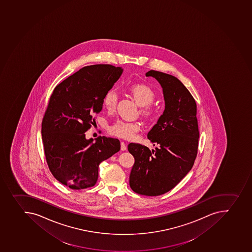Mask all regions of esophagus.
Segmentation results:
<instances>
[{"instance_id":"34e87169","label":"esophagus","mask_w":252,"mask_h":252,"mask_svg":"<svg viewBox=\"0 0 252 252\" xmlns=\"http://www.w3.org/2000/svg\"><path fill=\"white\" fill-rule=\"evenodd\" d=\"M120 150H122V151L127 150V145H126L125 142H121L120 143Z\"/></svg>"}]
</instances>
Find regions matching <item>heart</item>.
Wrapping results in <instances>:
<instances>
[{
	"label": "heart",
	"instance_id": "b5f03b06",
	"mask_svg": "<svg viewBox=\"0 0 252 252\" xmlns=\"http://www.w3.org/2000/svg\"><path fill=\"white\" fill-rule=\"evenodd\" d=\"M129 92L136 101V103L144 107L143 112L150 114V108L148 105L154 101L155 97V91L151 87L142 83H136L129 87ZM117 101V93L115 90H110L105 94L102 98V103L105 108L111 111L116 107ZM140 129V124L137 122H127L120 120L111 127V132L121 138L131 139L133 137L135 132Z\"/></svg>",
	"mask_w": 252,
	"mask_h": 252
}]
</instances>
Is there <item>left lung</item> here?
I'll return each mask as SVG.
<instances>
[{
  "mask_svg": "<svg viewBox=\"0 0 252 252\" xmlns=\"http://www.w3.org/2000/svg\"><path fill=\"white\" fill-rule=\"evenodd\" d=\"M145 76L155 77L161 85L165 109L148 132L155 150L140 144L127 145L135 159L129 185L140 195L156 196L174 189L192 168L199 129L195 99L177 77L155 70Z\"/></svg>",
  "mask_w": 252,
  "mask_h": 252,
  "instance_id": "obj_1",
  "label": "left lung"
}]
</instances>
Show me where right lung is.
Returning <instances> with one entry per match:
<instances>
[{"mask_svg":"<svg viewBox=\"0 0 252 252\" xmlns=\"http://www.w3.org/2000/svg\"><path fill=\"white\" fill-rule=\"evenodd\" d=\"M123 71L110 64L86 66L56 86L51 95L41 129L46 160L53 176L70 189L93 187L99 164L120 150L118 139L99 136L94 142L85 132Z\"/></svg>","mask_w":252,"mask_h":252,"instance_id":"1","label":"right lung"}]
</instances>
